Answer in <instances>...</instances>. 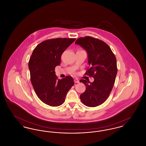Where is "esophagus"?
Listing matches in <instances>:
<instances>
[{
    "label": "esophagus",
    "instance_id": "34e87169",
    "mask_svg": "<svg viewBox=\"0 0 146 146\" xmlns=\"http://www.w3.org/2000/svg\"><path fill=\"white\" fill-rule=\"evenodd\" d=\"M74 82H75V83H78L79 82V81L78 79H74Z\"/></svg>",
    "mask_w": 146,
    "mask_h": 146
}]
</instances>
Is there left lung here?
Instances as JSON below:
<instances>
[{"label":"left lung","instance_id":"left-lung-1","mask_svg":"<svg viewBox=\"0 0 146 146\" xmlns=\"http://www.w3.org/2000/svg\"><path fill=\"white\" fill-rule=\"evenodd\" d=\"M76 44L86 50L89 68L85 74L94 81L81 79L86 90L80 95L82 102L88 107L102 104L109 96L117 74L116 57L110 46L104 42L91 36L78 39Z\"/></svg>","mask_w":146,"mask_h":146}]
</instances>
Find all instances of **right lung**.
<instances>
[{"label":"right lung","instance_id":"obj_1","mask_svg":"<svg viewBox=\"0 0 146 146\" xmlns=\"http://www.w3.org/2000/svg\"><path fill=\"white\" fill-rule=\"evenodd\" d=\"M76 40L56 38L42 42L34 49L28 62L31 81L39 98L45 104L56 107L63 104L73 79L67 76L57 79L55 68L60 66L64 50Z\"/></svg>","mask_w":146,"mask_h":146}]
</instances>
